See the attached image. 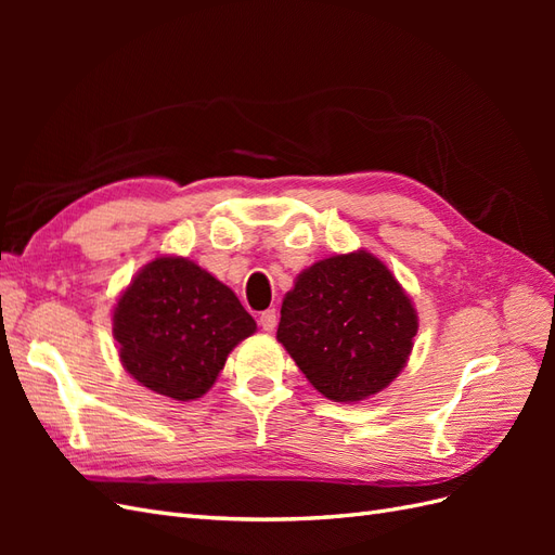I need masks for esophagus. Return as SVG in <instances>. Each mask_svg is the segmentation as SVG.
Segmentation results:
<instances>
[{"instance_id":"34e87169","label":"esophagus","mask_w":555,"mask_h":555,"mask_svg":"<svg viewBox=\"0 0 555 555\" xmlns=\"http://www.w3.org/2000/svg\"><path fill=\"white\" fill-rule=\"evenodd\" d=\"M259 326L263 331H275V326H278V312H275V308H268V310H263L259 314Z\"/></svg>"}]
</instances>
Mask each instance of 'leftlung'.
<instances>
[{"instance_id": "8db88e82", "label": "left lung", "mask_w": 555, "mask_h": 555, "mask_svg": "<svg viewBox=\"0 0 555 555\" xmlns=\"http://www.w3.org/2000/svg\"><path fill=\"white\" fill-rule=\"evenodd\" d=\"M418 322L410 296L371 251L317 261L284 296L278 340L314 389L357 402L405 367Z\"/></svg>"}]
</instances>
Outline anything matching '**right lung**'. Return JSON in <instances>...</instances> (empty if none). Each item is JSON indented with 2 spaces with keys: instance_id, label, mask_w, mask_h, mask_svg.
<instances>
[{
  "instance_id": "obj_1",
  "label": "right lung",
  "mask_w": 555,
  "mask_h": 555,
  "mask_svg": "<svg viewBox=\"0 0 555 555\" xmlns=\"http://www.w3.org/2000/svg\"><path fill=\"white\" fill-rule=\"evenodd\" d=\"M255 331L236 294L184 257L143 266L113 312L125 371L150 391L182 402L204 396L229 351Z\"/></svg>"
}]
</instances>
